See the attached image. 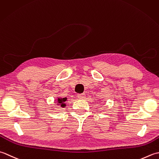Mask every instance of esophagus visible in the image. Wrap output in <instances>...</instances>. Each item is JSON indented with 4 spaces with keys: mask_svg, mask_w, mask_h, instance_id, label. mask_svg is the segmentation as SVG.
Wrapping results in <instances>:
<instances>
[{
    "mask_svg": "<svg viewBox=\"0 0 159 159\" xmlns=\"http://www.w3.org/2000/svg\"><path fill=\"white\" fill-rule=\"evenodd\" d=\"M86 95L84 93H81V94H78L77 95V98H78L79 99H84V98H85Z\"/></svg>",
    "mask_w": 159,
    "mask_h": 159,
    "instance_id": "obj_1",
    "label": "esophagus"
}]
</instances>
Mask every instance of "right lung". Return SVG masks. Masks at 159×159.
Masks as SVG:
<instances>
[{"instance_id": "right-lung-1", "label": "right lung", "mask_w": 159, "mask_h": 159, "mask_svg": "<svg viewBox=\"0 0 159 159\" xmlns=\"http://www.w3.org/2000/svg\"><path fill=\"white\" fill-rule=\"evenodd\" d=\"M66 99H67L66 98H58L57 100V105H60V106L62 107V108L65 107V106H66L65 102L66 101Z\"/></svg>"}]
</instances>
